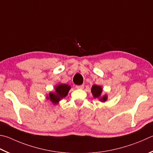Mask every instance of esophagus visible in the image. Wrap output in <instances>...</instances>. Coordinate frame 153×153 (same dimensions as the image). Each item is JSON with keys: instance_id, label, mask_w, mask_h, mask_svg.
Listing matches in <instances>:
<instances>
[{"instance_id": "obj_1", "label": "esophagus", "mask_w": 153, "mask_h": 153, "mask_svg": "<svg viewBox=\"0 0 153 153\" xmlns=\"http://www.w3.org/2000/svg\"><path fill=\"white\" fill-rule=\"evenodd\" d=\"M84 87V85H76V89H83Z\"/></svg>"}]
</instances>
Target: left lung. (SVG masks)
<instances>
[{
	"mask_svg": "<svg viewBox=\"0 0 153 153\" xmlns=\"http://www.w3.org/2000/svg\"><path fill=\"white\" fill-rule=\"evenodd\" d=\"M102 91V88L99 85H94L92 86V88H91V93H92L94 98H98L100 97ZM106 100H107V96H104L102 98L100 99V100L102 102H105L106 101Z\"/></svg>",
	"mask_w": 153,
	"mask_h": 153,
	"instance_id": "1",
	"label": "left lung"
}]
</instances>
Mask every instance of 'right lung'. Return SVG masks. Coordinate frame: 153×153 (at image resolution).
<instances>
[{
  "mask_svg": "<svg viewBox=\"0 0 153 153\" xmlns=\"http://www.w3.org/2000/svg\"><path fill=\"white\" fill-rule=\"evenodd\" d=\"M70 86L68 84H60L55 87V93L50 92L47 98L49 99L53 104H57L61 99L68 95Z\"/></svg>",
  "mask_w": 153,
  "mask_h": 153,
  "instance_id": "add662e5",
  "label": "right lung"
}]
</instances>
